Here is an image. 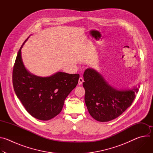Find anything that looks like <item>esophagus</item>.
<instances>
[{
    "label": "esophagus",
    "instance_id": "34e87169",
    "mask_svg": "<svg viewBox=\"0 0 153 153\" xmlns=\"http://www.w3.org/2000/svg\"><path fill=\"white\" fill-rule=\"evenodd\" d=\"M83 78H82V77H80V78L79 79V81H78V85H81L83 83Z\"/></svg>",
    "mask_w": 153,
    "mask_h": 153
}]
</instances>
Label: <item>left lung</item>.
<instances>
[{
  "mask_svg": "<svg viewBox=\"0 0 153 153\" xmlns=\"http://www.w3.org/2000/svg\"><path fill=\"white\" fill-rule=\"evenodd\" d=\"M85 102L90 114L99 122H108L121 115L132 104L140 85L118 90L97 71L87 68L83 73Z\"/></svg>",
  "mask_w": 153,
  "mask_h": 153,
  "instance_id": "left-lung-1",
  "label": "left lung"
}]
</instances>
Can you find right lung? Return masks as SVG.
<instances>
[{"label":"right lung","instance_id":"obj_1","mask_svg":"<svg viewBox=\"0 0 153 153\" xmlns=\"http://www.w3.org/2000/svg\"><path fill=\"white\" fill-rule=\"evenodd\" d=\"M30 36L16 57L13 71L14 90L30 114L40 120H48L60 113L65 99L78 83L79 74L59 71L41 77L31 73L25 67L21 53Z\"/></svg>","mask_w":153,"mask_h":153}]
</instances>
